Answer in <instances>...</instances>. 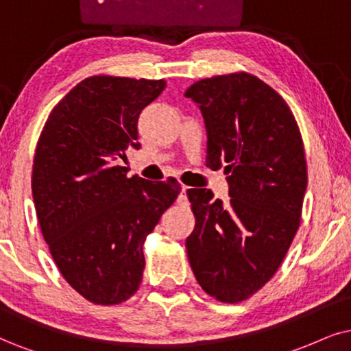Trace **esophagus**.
Here are the masks:
<instances>
[{
    "label": "esophagus",
    "mask_w": 351,
    "mask_h": 351,
    "mask_svg": "<svg viewBox=\"0 0 351 351\" xmlns=\"http://www.w3.org/2000/svg\"><path fill=\"white\" fill-rule=\"evenodd\" d=\"M189 188L188 186H181V194H180V202H188V196H186V191H188Z\"/></svg>",
    "instance_id": "esophagus-1"
}]
</instances>
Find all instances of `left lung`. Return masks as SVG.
I'll list each match as a JSON object with an SVG mask.
<instances>
[{
  "instance_id": "8db88e82",
  "label": "left lung",
  "mask_w": 351,
  "mask_h": 351,
  "mask_svg": "<svg viewBox=\"0 0 351 351\" xmlns=\"http://www.w3.org/2000/svg\"><path fill=\"white\" fill-rule=\"evenodd\" d=\"M207 131V165L225 167L230 202L188 189L196 227L186 239L202 290L223 303L254 295L280 267L300 227L308 184L303 139L290 106L247 73L193 84Z\"/></svg>"
}]
</instances>
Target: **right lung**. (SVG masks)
Masks as SVG:
<instances>
[{
	"label": "right lung",
	"mask_w": 351,
	"mask_h": 351,
	"mask_svg": "<svg viewBox=\"0 0 351 351\" xmlns=\"http://www.w3.org/2000/svg\"><path fill=\"white\" fill-rule=\"evenodd\" d=\"M167 82L94 76L71 88L48 117L34 157L35 212L66 282L95 304L139 288L143 245L175 202V178L147 181L119 165L139 150L137 119Z\"/></svg>",
	"instance_id": "obj_1"
}]
</instances>
